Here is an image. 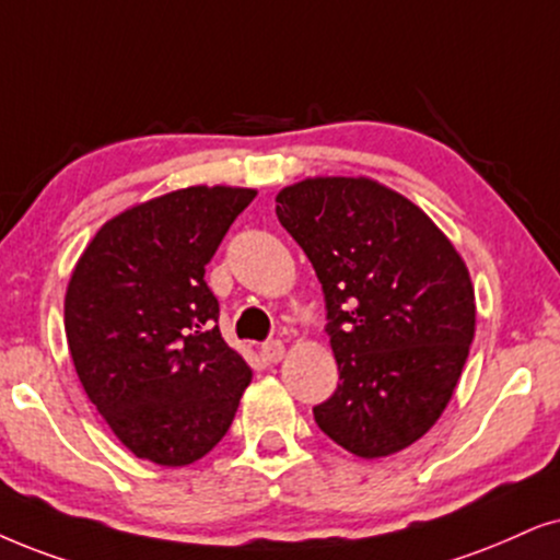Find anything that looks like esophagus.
<instances>
[{"label": "esophagus", "instance_id": "esophagus-1", "mask_svg": "<svg viewBox=\"0 0 560 560\" xmlns=\"http://www.w3.org/2000/svg\"><path fill=\"white\" fill-rule=\"evenodd\" d=\"M260 357H264L268 364L281 362V357H284V343H281L279 338H271V341H266L264 346H260Z\"/></svg>", "mask_w": 560, "mask_h": 560}]
</instances>
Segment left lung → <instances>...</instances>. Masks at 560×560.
Segmentation results:
<instances>
[{"instance_id": "obj_1", "label": "left lung", "mask_w": 560, "mask_h": 560, "mask_svg": "<svg viewBox=\"0 0 560 560\" xmlns=\"http://www.w3.org/2000/svg\"><path fill=\"white\" fill-rule=\"evenodd\" d=\"M276 217L313 264L338 387L313 408L323 434L359 457L406 450L447 408L476 332L463 258L406 196L370 178H310Z\"/></svg>"}]
</instances>
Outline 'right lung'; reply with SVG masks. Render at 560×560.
<instances>
[{
  "mask_svg": "<svg viewBox=\"0 0 560 560\" xmlns=\"http://www.w3.org/2000/svg\"><path fill=\"white\" fill-rule=\"evenodd\" d=\"M253 198L250 188L173 190L105 222L77 260L63 300L74 370L137 457L167 468L201 459L250 385L203 273Z\"/></svg>",
  "mask_w": 560,
  "mask_h": 560,
  "instance_id": "obj_1",
  "label": "right lung"
}]
</instances>
